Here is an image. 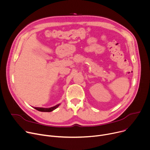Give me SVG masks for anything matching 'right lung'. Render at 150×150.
<instances>
[{
  "label": "right lung",
  "mask_w": 150,
  "mask_h": 150,
  "mask_svg": "<svg viewBox=\"0 0 150 150\" xmlns=\"http://www.w3.org/2000/svg\"><path fill=\"white\" fill-rule=\"evenodd\" d=\"M59 106V105H57L55 106H53V107H52V108H34L37 109V110H38V111H40V112H52L53 110L56 109Z\"/></svg>",
  "instance_id": "right-lung-1"
}]
</instances>
